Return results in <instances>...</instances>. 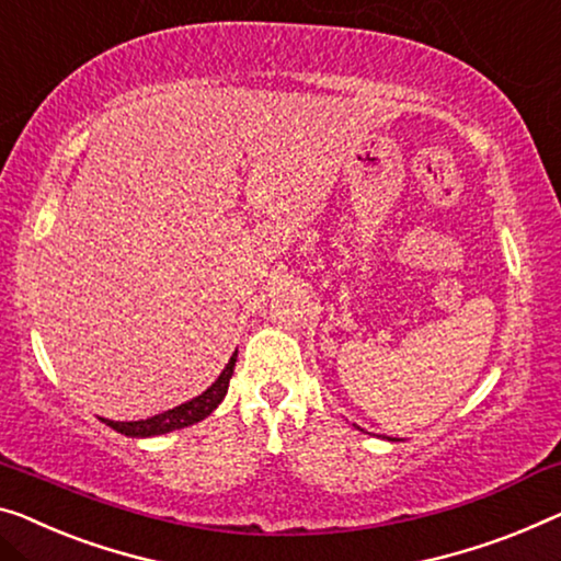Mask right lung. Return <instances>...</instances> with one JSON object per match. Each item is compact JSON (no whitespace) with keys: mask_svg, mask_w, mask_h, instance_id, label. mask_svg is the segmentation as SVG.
I'll use <instances>...</instances> for the list:
<instances>
[{"mask_svg":"<svg viewBox=\"0 0 561 561\" xmlns=\"http://www.w3.org/2000/svg\"><path fill=\"white\" fill-rule=\"evenodd\" d=\"M233 365H237V353L231 355L229 365L224 367V373L219 375V380L214 382L206 392H201L198 398L188 400L173 411H165L161 415L146 417V421H133V423H115V421H105V425H111L113 431L123 433V436L130 438H148V436H161V433H171L175 428H186V425H194L198 421H204L206 415H211L216 411V405L221 403L224 396L229 390V380L233 375Z\"/></svg>","mask_w":561,"mask_h":561,"instance_id":"1","label":"right lung"}]
</instances>
